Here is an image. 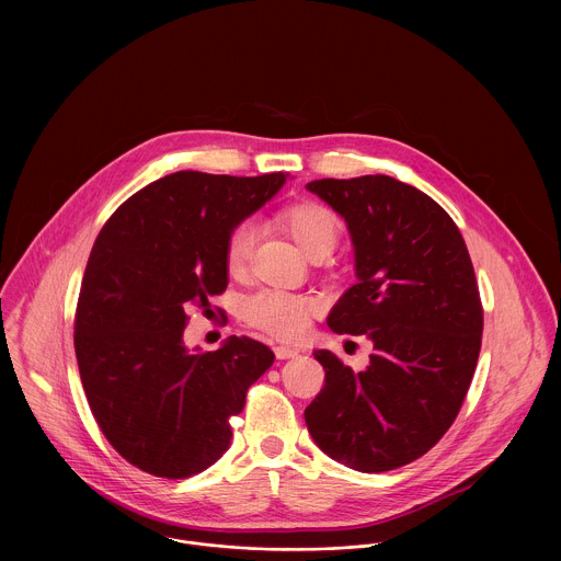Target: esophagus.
Here are the masks:
<instances>
[{
  "label": "esophagus",
  "mask_w": 561,
  "mask_h": 561,
  "mask_svg": "<svg viewBox=\"0 0 561 561\" xmlns=\"http://www.w3.org/2000/svg\"><path fill=\"white\" fill-rule=\"evenodd\" d=\"M274 354H276V358H278V360H287V358L298 356V350L287 347V345H276V347H274Z\"/></svg>",
  "instance_id": "34e87169"
}]
</instances>
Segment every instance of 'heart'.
I'll use <instances>...</instances> for the list:
<instances>
[{"mask_svg":"<svg viewBox=\"0 0 561 561\" xmlns=\"http://www.w3.org/2000/svg\"><path fill=\"white\" fill-rule=\"evenodd\" d=\"M280 227L300 250L313 256H328L341 236V218L321 203H298L280 211ZM256 243V229L250 222L238 225L225 245V263L229 274L241 276L250 263ZM321 302L313 296L287 294V291H259L243 302V320L263 332L296 341L307 334L311 318L320 313Z\"/></svg>","mask_w":561,"mask_h":561,"instance_id":"heart-1","label":"heart"}]
</instances>
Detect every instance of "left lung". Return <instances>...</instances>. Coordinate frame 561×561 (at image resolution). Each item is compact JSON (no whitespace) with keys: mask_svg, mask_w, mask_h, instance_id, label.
I'll list each match as a JSON object with an SVG mask.
<instances>
[{"mask_svg":"<svg viewBox=\"0 0 561 561\" xmlns=\"http://www.w3.org/2000/svg\"><path fill=\"white\" fill-rule=\"evenodd\" d=\"M347 225L356 285L328 316L339 334L374 343L354 374L318 350L325 371L305 410L323 454L382 473L427 454L471 387L483 330L473 263L456 222L421 190L387 174L307 183Z\"/></svg>","mask_w":561,"mask_h":561,"instance_id":"1","label":"left lung"}]
</instances>
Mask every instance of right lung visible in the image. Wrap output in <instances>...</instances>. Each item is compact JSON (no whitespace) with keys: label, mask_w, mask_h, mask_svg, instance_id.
<instances>
[{"label":"right lung","mask_w":561,"mask_h":561,"mask_svg":"<svg viewBox=\"0 0 561 561\" xmlns=\"http://www.w3.org/2000/svg\"><path fill=\"white\" fill-rule=\"evenodd\" d=\"M287 176L168 174L127 198L92 245L76 313L81 385L110 445L145 473L183 480L211 467L274 363L248 336L190 352L183 330L190 307L229 285V233Z\"/></svg>","instance_id":"1"}]
</instances>
